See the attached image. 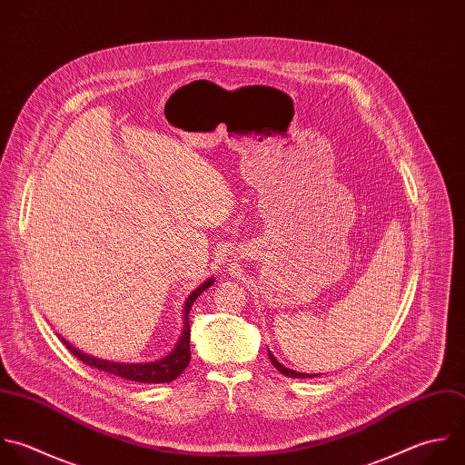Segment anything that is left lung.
Instances as JSON below:
<instances>
[{"label": "left lung", "instance_id": "left-lung-1", "mask_svg": "<svg viewBox=\"0 0 465 465\" xmlns=\"http://www.w3.org/2000/svg\"><path fill=\"white\" fill-rule=\"evenodd\" d=\"M268 357H270V361H272V364L282 373V375H286V377H290V379H313L315 375H308V373H297V371H293V370H288V368H284L270 351H268Z\"/></svg>", "mask_w": 465, "mask_h": 465}]
</instances>
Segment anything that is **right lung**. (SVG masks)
Here are the masks:
<instances>
[{
	"label": "right lung",
	"mask_w": 465,
	"mask_h": 465,
	"mask_svg": "<svg viewBox=\"0 0 465 465\" xmlns=\"http://www.w3.org/2000/svg\"><path fill=\"white\" fill-rule=\"evenodd\" d=\"M213 284V279L210 277L208 281H204L199 288H195L186 302H184V313H183V331L181 337L175 344V348L163 359L153 361V362H139V364H123V362H110V361H101L95 357H90L86 353H81L79 350H75L72 344H68L63 337L61 342L66 346V350L79 359L83 364L90 366V368H97L104 373L126 379V381H134V382H143V384H164V382H172L175 381L190 364V319L188 313L195 302V299Z\"/></svg>",
	"instance_id": "obj_1"
}]
</instances>
